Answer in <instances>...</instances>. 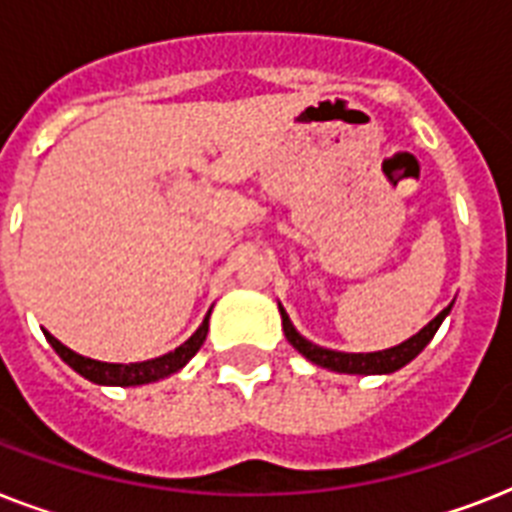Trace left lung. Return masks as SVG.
<instances>
[{"mask_svg":"<svg viewBox=\"0 0 512 512\" xmlns=\"http://www.w3.org/2000/svg\"><path fill=\"white\" fill-rule=\"evenodd\" d=\"M452 305H446L444 311L438 313L436 319L430 321L428 327H422L420 332L409 340H404L401 345H393L388 350H374V353H342V350H329L321 348V345H313L311 340H305L289 321L287 311L279 305L281 313V327H284V335L292 342V348L300 350L308 361H313L316 366H324L329 372H342V374H390L398 372L401 366H406L412 358H417L422 353V348L433 340V335L441 327V321L449 316Z\"/></svg>","mask_w":512,"mask_h":512,"instance_id":"1","label":"left lung"}]
</instances>
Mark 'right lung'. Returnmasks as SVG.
I'll return each instance as SVG.
<instances>
[{"label":"right lung","instance_id":"add662e5","mask_svg":"<svg viewBox=\"0 0 512 512\" xmlns=\"http://www.w3.org/2000/svg\"><path fill=\"white\" fill-rule=\"evenodd\" d=\"M209 332V313L201 321V327L193 332L188 340L175 348L172 353H164L159 358H151V361H138V364H108V361H95V358L79 356L71 348H66L63 342L55 340L50 332H44L47 342H50L55 353H58L63 361H66L74 372H79L84 380L98 382V385H122V388H130V385H146V382H156L162 377H170V374L180 372L193 356L196 350L204 345Z\"/></svg>","mask_w":512,"mask_h":512}]
</instances>
